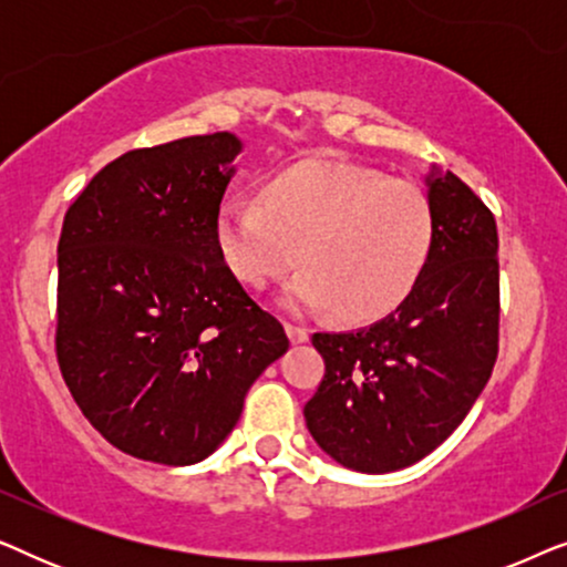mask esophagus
I'll return each mask as SVG.
<instances>
[{
  "mask_svg": "<svg viewBox=\"0 0 567 567\" xmlns=\"http://www.w3.org/2000/svg\"><path fill=\"white\" fill-rule=\"evenodd\" d=\"M286 332H289L291 343H307V340H309V330L301 328V324L286 322Z\"/></svg>",
  "mask_w": 567,
  "mask_h": 567,
  "instance_id": "obj_1",
  "label": "esophagus"
}]
</instances>
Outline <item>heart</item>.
Returning a JSON list of instances; mask_svg holds the SVG:
<instances>
[{
	"label": "heart",
	"instance_id": "obj_1",
	"mask_svg": "<svg viewBox=\"0 0 567 567\" xmlns=\"http://www.w3.org/2000/svg\"><path fill=\"white\" fill-rule=\"evenodd\" d=\"M216 239L239 284L266 289L299 258L286 305L374 322L421 281L436 216L415 183L351 162L307 159L270 177L262 200H224Z\"/></svg>",
	"mask_w": 567,
	"mask_h": 567
}]
</instances>
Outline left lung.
Here are the masks:
<instances>
[{"instance_id": "obj_1", "label": "left lung", "mask_w": 567, "mask_h": 567, "mask_svg": "<svg viewBox=\"0 0 567 567\" xmlns=\"http://www.w3.org/2000/svg\"><path fill=\"white\" fill-rule=\"evenodd\" d=\"M436 239L421 281L390 317L315 332L324 377L305 405L320 449L348 470L410 467L452 436L498 359L495 216L454 173L429 177Z\"/></svg>"}]
</instances>
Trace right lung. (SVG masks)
Wrapping results in <instances>:
<instances>
[{
	"instance_id": "right-lung-1",
	"label": "right lung",
	"mask_w": 567,
	"mask_h": 567,
	"mask_svg": "<svg viewBox=\"0 0 567 567\" xmlns=\"http://www.w3.org/2000/svg\"><path fill=\"white\" fill-rule=\"evenodd\" d=\"M239 138L131 150L92 177L59 237L56 359L115 449L193 464L227 439L284 324L231 276L216 219Z\"/></svg>"
}]
</instances>
